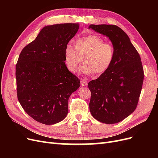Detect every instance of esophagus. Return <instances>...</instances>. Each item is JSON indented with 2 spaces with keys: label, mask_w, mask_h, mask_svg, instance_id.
<instances>
[{
  "label": "esophagus",
  "mask_w": 158,
  "mask_h": 158,
  "mask_svg": "<svg viewBox=\"0 0 158 158\" xmlns=\"http://www.w3.org/2000/svg\"><path fill=\"white\" fill-rule=\"evenodd\" d=\"M80 84H81V85H82V86H86V85H88L87 81H86V80H85L84 79L81 80V81H80Z\"/></svg>",
  "instance_id": "esophagus-1"
}]
</instances>
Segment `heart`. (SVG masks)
Segmentation results:
<instances>
[{
  "mask_svg": "<svg viewBox=\"0 0 158 158\" xmlns=\"http://www.w3.org/2000/svg\"><path fill=\"white\" fill-rule=\"evenodd\" d=\"M83 56L84 63L79 73L84 75L103 74L111 66L114 58V49L110 43H105L103 38L95 34L81 37L76 41L75 47L71 44L65 46L64 60L66 68L72 73L77 70Z\"/></svg>",
  "mask_w": 158,
  "mask_h": 158,
  "instance_id": "heart-1",
  "label": "heart"
}]
</instances>
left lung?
<instances>
[{"instance_id":"8db88e82","label":"left lung","mask_w":158,"mask_h":158,"mask_svg":"<svg viewBox=\"0 0 158 158\" xmlns=\"http://www.w3.org/2000/svg\"><path fill=\"white\" fill-rule=\"evenodd\" d=\"M88 29L107 37L114 49L111 66L88 84L91 91L89 111L99 122L117 123L130 115L137 106L144 80L140 56L119 27L91 24Z\"/></svg>"}]
</instances>
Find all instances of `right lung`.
<instances>
[{"label": "right lung", "instance_id": "right-lung-1", "mask_svg": "<svg viewBox=\"0 0 158 158\" xmlns=\"http://www.w3.org/2000/svg\"><path fill=\"white\" fill-rule=\"evenodd\" d=\"M79 23L46 26L20 52L16 66L18 101L36 121L54 125L65 118L69 99L80 87V80L67 69L66 45Z\"/></svg>", "mask_w": 158, "mask_h": 158}]
</instances>
